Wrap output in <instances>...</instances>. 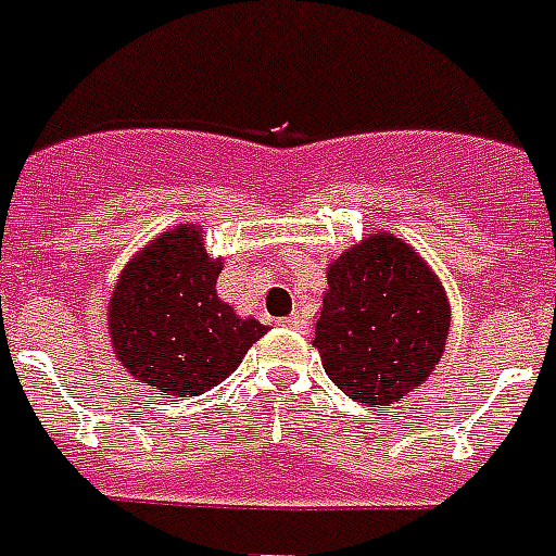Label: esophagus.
Wrapping results in <instances>:
<instances>
[{
    "label": "esophagus",
    "instance_id": "1",
    "mask_svg": "<svg viewBox=\"0 0 556 556\" xmlns=\"http://www.w3.org/2000/svg\"><path fill=\"white\" fill-rule=\"evenodd\" d=\"M281 327H290V330H306V318L301 313H292L287 318H281Z\"/></svg>",
    "mask_w": 556,
    "mask_h": 556
}]
</instances>
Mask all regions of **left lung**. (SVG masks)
<instances>
[{"mask_svg":"<svg viewBox=\"0 0 556 556\" xmlns=\"http://www.w3.org/2000/svg\"><path fill=\"white\" fill-rule=\"evenodd\" d=\"M313 348L353 402H402L445 350L451 309L437 275L404 241L370 235L332 261Z\"/></svg>","mask_w":556,"mask_h":556,"instance_id":"left-lung-1","label":"left lung"}]
</instances>
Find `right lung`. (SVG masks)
<instances>
[{
  "label": "right lung",
  "instance_id": "obj_1",
  "mask_svg": "<svg viewBox=\"0 0 556 556\" xmlns=\"http://www.w3.org/2000/svg\"><path fill=\"white\" fill-rule=\"evenodd\" d=\"M220 261H208L198 226L160 235L123 269L109 304L114 353L160 396L217 388L266 332L217 299Z\"/></svg>",
  "mask_w": 556,
  "mask_h": 556
}]
</instances>
